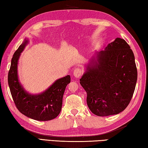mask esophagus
<instances>
[{
	"label": "esophagus",
	"instance_id": "obj_1",
	"mask_svg": "<svg viewBox=\"0 0 148 148\" xmlns=\"http://www.w3.org/2000/svg\"><path fill=\"white\" fill-rule=\"evenodd\" d=\"M82 74V71L80 68H76L74 70L73 76L75 77V78H77V79L79 78V77L81 76Z\"/></svg>",
	"mask_w": 148,
	"mask_h": 148
}]
</instances>
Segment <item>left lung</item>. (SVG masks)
<instances>
[{
    "label": "left lung",
    "mask_w": 148,
    "mask_h": 148,
    "mask_svg": "<svg viewBox=\"0 0 148 148\" xmlns=\"http://www.w3.org/2000/svg\"><path fill=\"white\" fill-rule=\"evenodd\" d=\"M137 81L133 51L120 38L104 50L95 52L86 66L80 84L87 94L89 109L95 115L118 114L127 107Z\"/></svg>",
    "instance_id": "8db88e82"
}]
</instances>
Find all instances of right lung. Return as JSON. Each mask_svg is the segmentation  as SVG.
I'll return each mask as SVG.
<instances>
[{"mask_svg":"<svg viewBox=\"0 0 148 148\" xmlns=\"http://www.w3.org/2000/svg\"><path fill=\"white\" fill-rule=\"evenodd\" d=\"M28 43L26 38L12 58L8 82L13 100L21 113L38 121H49L58 116L62 107V99L67 85L71 81L70 75L59 79L45 91L38 94L27 92L20 83L17 65L21 53Z\"/></svg>","mask_w":148,"mask_h":148,"instance_id":"right-lung-1","label":"right lung"}]
</instances>
